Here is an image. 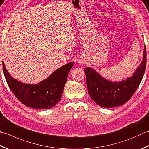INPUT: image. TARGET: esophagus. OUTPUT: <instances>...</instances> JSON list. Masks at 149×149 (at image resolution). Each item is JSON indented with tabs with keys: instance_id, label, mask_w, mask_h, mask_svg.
<instances>
[{
	"instance_id": "1",
	"label": "esophagus",
	"mask_w": 149,
	"mask_h": 149,
	"mask_svg": "<svg viewBox=\"0 0 149 149\" xmlns=\"http://www.w3.org/2000/svg\"><path fill=\"white\" fill-rule=\"evenodd\" d=\"M78 63H79L80 64H83L85 62H84V61L82 60H79V61H78Z\"/></svg>"
}]
</instances>
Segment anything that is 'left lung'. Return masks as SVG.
Returning a JSON list of instances; mask_svg holds the SVG:
<instances>
[{"mask_svg": "<svg viewBox=\"0 0 149 149\" xmlns=\"http://www.w3.org/2000/svg\"><path fill=\"white\" fill-rule=\"evenodd\" d=\"M147 52L145 45L143 60L132 76L119 82L108 80L91 67L84 69L88 90L91 99L98 105L104 108H113L123 105L130 99L138 88L143 77Z\"/></svg>", "mask_w": 149, "mask_h": 149, "instance_id": "left-lung-1", "label": "left lung"}]
</instances>
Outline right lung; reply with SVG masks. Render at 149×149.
Returning a JSON list of instances; mask_svg holds the SVG:
<instances>
[{
	"mask_svg": "<svg viewBox=\"0 0 149 149\" xmlns=\"http://www.w3.org/2000/svg\"><path fill=\"white\" fill-rule=\"evenodd\" d=\"M4 77L9 88L17 99L28 107L34 109H49L61 99L70 70L73 62L60 67L45 80L36 84H23L14 79L6 69L4 61Z\"/></svg>",
	"mask_w": 149,
	"mask_h": 149,
	"instance_id": "obj_1",
	"label": "right lung"
}]
</instances>
